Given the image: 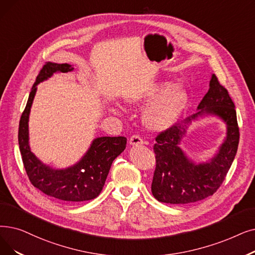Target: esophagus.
Returning a JSON list of instances; mask_svg holds the SVG:
<instances>
[{
	"label": "esophagus",
	"mask_w": 255,
	"mask_h": 255,
	"mask_svg": "<svg viewBox=\"0 0 255 255\" xmlns=\"http://www.w3.org/2000/svg\"><path fill=\"white\" fill-rule=\"evenodd\" d=\"M129 143L131 146H140L143 143V140L138 135H132L129 139Z\"/></svg>",
	"instance_id": "1"
}]
</instances>
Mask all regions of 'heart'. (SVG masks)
Segmentation results:
<instances>
[{"label": "heart", "mask_w": 255, "mask_h": 255, "mask_svg": "<svg viewBox=\"0 0 255 255\" xmlns=\"http://www.w3.org/2000/svg\"><path fill=\"white\" fill-rule=\"evenodd\" d=\"M169 81H160L150 86L142 94L131 96L127 101L136 107H145L142 121L146 127L154 132H164L175 126L182 116L189 96L181 85Z\"/></svg>", "instance_id": "b5f03b06"}]
</instances>
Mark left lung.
<instances>
[{"mask_svg": "<svg viewBox=\"0 0 255 255\" xmlns=\"http://www.w3.org/2000/svg\"><path fill=\"white\" fill-rule=\"evenodd\" d=\"M216 116L225 122L227 135L213 158L195 163L180 147L188 127L200 118ZM240 132L235 104L215 74L197 113L161 132L154 145L155 168L151 191L159 202L186 204L214 195L225 179L238 151Z\"/></svg>", "mask_w": 255, "mask_h": 255, "instance_id": "obj_1", "label": "left lung"}]
</instances>
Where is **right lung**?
Returning <instances> with one entry per match:
<instances>
[{
  "label": "right lung",
  "instance_id": "right-lung-1",
  "mask_svg": "<svg viewBox=\"0 0 255 255\" xmlns=\"http://www.w3.org/2000/svg\"><path fill=\"white\" fill-rule=\"evenodd\" d=\"M72 71L74 66L68 63L48 62L43 65L31 88L26 108L20 117L18 145L27 175L36 189L59 200L81 202L92 200L101 193L112 163L125 150L127 138L124 136L96 137L78 161L62 169H55L43 163L31 151L29 116L37 85L51 78L55 73Z\"/></svg>",
  "mask_w": 255,
  "mask_h": 255
}]
</instances>
